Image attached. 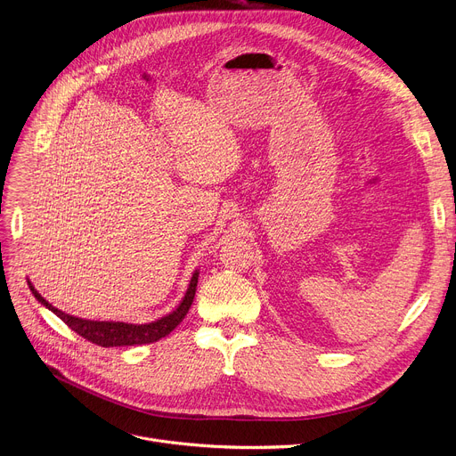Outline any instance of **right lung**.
Wrapping results in <instances>:
<instances>
[{
	"label": "right lung",
	"instance_id": "add662e5",
	"mask_svg": "<svg viewBox=\"0 0 456 456\" xmlns=\"http://www.w3.org/2000/svg\"><path fill=\"white\" fill-rule=\"evenodd\" d=\"M198 275L200 271H194V275L191 279V284L187 288V293L183 297V300L179 302V306L154 321V322H146V324H128V322H113V321H89V319H80V317H73L69 314H64L62 310L54 308L53 305L35 289V286L28 282L30 291L37 297L38 302L45 308H49L56 317L62 319L73 331H77L78 336H82L84 339H87L89 343H95L99 346L110 348V346H135V345H150L156 343L161 338H167L168 333L185 319V315L189 314V308L194 300L196 295V286H198Z\"/></svg>",
	"mask_w": 456,
	"mask_h": 456
}]
</instances>
